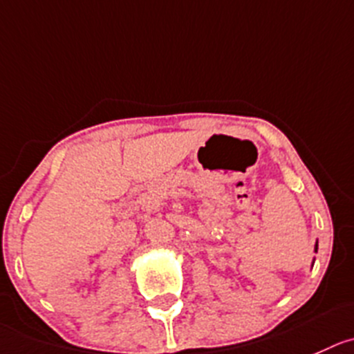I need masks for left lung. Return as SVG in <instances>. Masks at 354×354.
Instances as JSON below:
<instances>
[{
	"label": "left lung",
	"mask_w": 354,
	"mask_h": 354,
	"mask_svg": "<svg viewBox=\"0 0 354 354\" xmlns=\"http://www.w3.org/2000/svg\"><path fill=\"white\" fill-rule=\"evenodd\" d=\"M316 250H318V243H316V248H315V252H316Z\"/></svg>",
	"instance_id": "left-lung-1"
}]
</instances>
